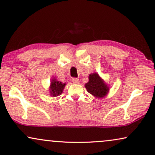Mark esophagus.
I'll return each instance as SVG.
<instances>
[{
	"mask_svg": "<svg viewBox=\"0 0 155 155\" xmlns=\"http://www.w3.org/2000/svg\"><path fill=\"white\" fill-rule=\"evenodd\" d=\"M72 82L75 84H78V83H79V79L77 78H72Z\"/></svg>",
	"mask_w": 155,
	"mask_h": 155,
	"instance_id": "obj_1",
	"label": "esophagus"
}]
</instances>
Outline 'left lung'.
Returning a JSON list of instances; mask_svg holds the SVG:
<instances>
[{"label": "left lung", "mask_w": 155, "mask_h": 155, "mask_svg": "<svg viewBox=\"0 0 155 155\" xmlns=\"http://www.w3.org/2000/svg\"><path fill=\"white\" fill-rule=\"evenodd\" d=\"M85 87L89 94L96 97H103L108 92V87L96 73L89 76V82L86 83Z\"/></svg>", "instance_id": "obj_1"}]
</instances>
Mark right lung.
I'll return each instance as SVG.
<instances>
[{
    "instance_id": "obj_1",
    "label": "right lung",
    "mask_w": 155,
    "mask_h": 155,
    "mask_svg": "<svg viewBox=\"0 0 155 155\" xmlns=\"http://www.w3.org/2000/svg\"><path fill=\"white\" fill-rule=\"evenodd\" d=\"M66 84L62 83L60 81H58L55 79H53L51 82L50 93L53 96H58L60 95L63 91V89L65 87Z\"/></svg>"
}]
</instances>
